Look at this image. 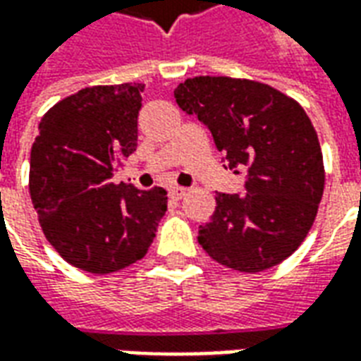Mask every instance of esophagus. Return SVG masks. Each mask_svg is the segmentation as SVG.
I'll return each mask as SVG.
<instances>
[{
  "label": "esophagus",
  "instance_id": "34e87169",
  "mask_svg": "<svg viewBox=\"0 0 361 361\" xmlns=\"http://www.w3.org/2000/svg\"><path fill=\"white\" fill-rule=\"evenodd\" d=\"M185 193H188V188H180V185H176V188L170 189V197H172V199H181Z\"/></svg>",
  "mask_w": 361,
  "mask_h": 361
}]
</instances>
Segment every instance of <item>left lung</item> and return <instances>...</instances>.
<instances>
[{
    "label": "left lung",
    "mask_w": 361,
    "mask_h": 361,
    "mask_svg": "<svg viewBox=\"0 0 361 361\" xmlns=\"http://www.w3.org/2000/svg\"><path fill=\"white\" fill-rule=\"evenodd\" d=\"M173 96L211 129L228 168H247L245 195L216 193L211 220L199 226L201 247L240 272L282 263L305 240L325 189L323 152L305 110L265 82L234 77L185 79Z\"/></svg>",
    "instance_id": "8db88e82"
}]
</instances>
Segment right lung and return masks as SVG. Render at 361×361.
<instances>
[{"mask_svg":"<svg viewBox=\"0 0 361 361\" xmlns=\"http://www.w3.org/2000/svg\"><path fill=\"white\" fill-rule=\"evenodd\" d=\"M142 89L98 85L59 100L44 114L30 150L28 189L46 240L92 274L145 257L168 209L166 189L110 181L137 149Z\"/></svg>","mask_w":361,"mask_h":361,"instance_id":"right-lung-1","label":"right lung"}]
</instances>
